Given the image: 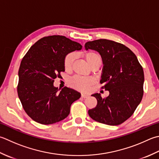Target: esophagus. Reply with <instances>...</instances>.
Listing matches in <instances>:
<instances>
[{
    "mask_svg": "<svg viewBox=\"0 0 159 159\" xmlns=\"http://www.w3.org/2000/svg\"><path fill=\"white\" fill-rule=\"evenodd\" d=\"M81 97L83 98H86L88 97V95L85 94H81Z\"/></svg>",
    "mask_w": 159,
    "mask_h": 159,
    "instance_id": "esophagus-1",
    "label": "esophagus"
}]
</instances>
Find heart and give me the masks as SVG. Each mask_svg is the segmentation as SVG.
<instances>
[{"label":"heart","instance_id":"1","mask_svg":"<svg viewBox=\"0 0 159 159\" xmlns=\"http://www.w3.org/2000/svg\"><path fill=\"white\" fill-rule=\"evenodd\" d=\"M86 61L92 67L95 65L101 64V58L98 53L93 51H89L85 52L83 54ZM76 54L75 53L71 52L68 54L64 59L63 65L65 70L66 71H70L73 66L74 61L75 60ZM94 83V80L92 78H86L81 76H74L69 80V84L73 88L80 90V91H85L89 86L92 85Z\"/></svg>","mask_w":159,"mask_h":159}]
</instances>
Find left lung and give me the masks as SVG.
I'll return each mask as SVG.
<instances>
[{
    "label": "left lung",
    "mask_w": 159,
    "mask_h": 159,
    "mask_svg": "<svg viewBox=\"0 0 159 159\" xmlns=\"http://www.w3.org/2000/svg\"><path fill=\"white\" fill-rule=\"evenodd\" d=\"M86 50L97 51L103 63L101 84L110 94L102 98L100 94H92L96 106L89 110L93 120L109 125L125 122L134 112L143 96L144 72L136 56L127 47L107 39L87 42Z\"/></svg>",
    "instance_id": "8db88e82"
}]
</instances>
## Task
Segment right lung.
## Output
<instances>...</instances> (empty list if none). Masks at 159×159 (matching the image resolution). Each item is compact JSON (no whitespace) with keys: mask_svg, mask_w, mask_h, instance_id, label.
I'll list each match as a JSON object with an SVG mask.
<instances>
[{"mask_svg":"<svg viewBox=\"0 0 159 159\" xmlns=\"http://www.w3.org/2000/svg\"><path fill=\"white\" fill-rule=\"evenodd\" d=\"M81 49L79 43L64 36H49L34 43L22 59L17 92L24 110L34 121L50 125L70 114L71 105L80 94L67 87L58 91L53 83L65 71L66 55Z\"/></svg>","mask_w":159,"mask_h":159,"instance_id":"1","label":"right lung"}]
</instances>
